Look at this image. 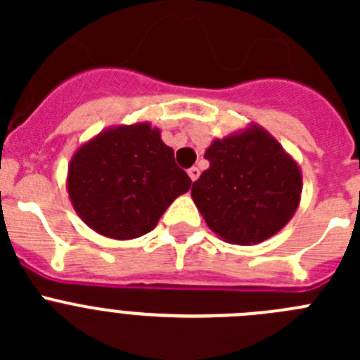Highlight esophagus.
I'll list each match as a JSON object with an SVG mask.
<instances>
[{"instance_id": "1", "label": "esophagus", "mask_w": 360, "mask_h": 360, "mask_svg": "<svg viewBox=\"0 0 360 360\" xmlns=\"http://www.w3.org/2000/svg\"><path fill=\"white\" fill-rule=\"evenodd\" d=\"M187 174H189V178L193 180V182H196V180H198V176H200V169H198V167H191V169L187 171Z\"/></svg>"}]
</instances>
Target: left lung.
I'll return each mask as SVG.
<instances>
[{
    "mask_svg": "<svg viewBox=\"0 0 360 360\" xmlns=\"http://www.w3.org/2000/svg\"><path fill=\"white\" fill-rule=\"evenodd\" d=\"M209 169L191 196L207 227L227 243L256 245L278 234L301 202L299 164L259 124L214 139Z\"/></svg>",
    "mask_w": 360,
    "mask_h": 360,
    "instance_id": "obj_1",
    "label": "left lung"
}]
</instances>
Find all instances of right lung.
<instances>
[{
	"instance_id": "obj_1",
	"label": "right lung",
	"mask_w": 360,
	"mask_h": 360,
	"mask_svg": "<svg viewBox=\"0 0 360 360\" xmlns=\"http://www.w3.org/2000/svg\"><path fill=\"white\" fill-rule=\"evenodd\" d=\"M191 178L149 122L119 124L79 146L66 191L79 218L111 240H133L157 227L165 209L187 193Z\"/></svg>"
}]
</instances>
